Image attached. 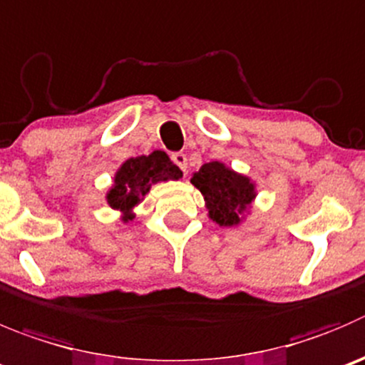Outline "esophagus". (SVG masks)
Returning a JSON list of instances; mask_svg holds the SVG:
<instances>
[{
	"label": "esophagus",
	"mask_w": 365,
	"mask_h": 365,
	"mask_svg": "<svg viewBox=\"0 0 365 365\" xmlns=\"http://www.w3.org/2000/svg\"><path fill=\"white\" fill-rule=\"evenodd\" d=\"M172 161L175 163L182 172H186V168H188V159H186V155L182 154V152H175V154H172Z\"/></svg>",
	"instance_id": "esophagus-1"
}]
</instances>
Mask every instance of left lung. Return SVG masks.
Returning <instances> with one entry per match:
<instances>
[{
    "instance_id": "left-lung-1",
    "label": "left lung",
    "mask_w": 365,
    "mask_h": 365,
    "mask_svg": "<svg viewBox=\"0 0 365 365\" xmlns=\"http://www.w3.org/2000/svg\"><path fill=\"white\" fill-rule=\"evenodd\" d=\"M192 185L204 195L207 215L224 227L238 225L256 197V186L249 177L211 161L193 173Z\"/></svg>"
}]
</instances>
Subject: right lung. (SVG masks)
<instances>
[{
  "label": "right lung",
  "instance_id": "obj_1",
  "mask_svg": "<svg viewBox=\"0 0 365 365\" xmlns=\"http://www.w3.org/2000/svg\"><path fill=\"white\" fill-rule=\"evenodd\" d=\"M182 172L179 166L170 161L168 155L161 150L150 155L130 158L118 168L114 175L113 188L107 192V204L113 210L120 211L121 220H134V207L150 192L152 185L161 180H179Z\"/></svg>",
  "mask_w": 365,
  "mask_h": 365
}]
</instances>
